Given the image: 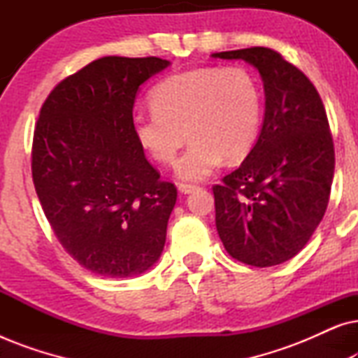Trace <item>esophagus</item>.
I'll use <instances>...</instances> for the list:
<instances>
[{"instance_id":"34e87169","label":"esophagus","mask_w":358,"mask_h":358,"mask_svg":"<svg viewBox=\"0 0 358 358\" xmlns=\"http://www.w3.org/2000/svg\"><path fill=\"white\" fill-rule=\"evenodd\" d=\"M179 192L180 194H192L195 189H197V185L194 184H179Z\"/></svg>"}]
</instances>
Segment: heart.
Returning a JSON list of instances; mask_svg holds the SVG:
<instances>
[{
  "instance_id": "obj_1",
  "label": "heart",
  "mask_w": 358,
  "mask_h": 358,
  "mask_svg": "<svg viewBox=\"0 0 358 358\" xmlns=\"http://www.w3.org/2000/svg\"><path fill=\"white\" fill-rule=\"evenodd\" d=\"M148 114L134 119L138 145L158 163H176L184 180L208 178L223 159L236 163L249 155L262 122V91L243 66H207L166 78L151 91Z\"/></svg>"
}]
</instances>
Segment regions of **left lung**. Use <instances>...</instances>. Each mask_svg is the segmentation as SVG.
I'll use <instances>...</instances> for the list:
<instances>
[{"label":"left lung","instance_id":"8db88e82","mask_svg":"<svg viewBox=\"0 0 358 358\" xmlns=\"http://www.w3.org/2000/svg\"><path fill=\"white\" fill-rule=\"evenodd\" d=\"M244 60L261 75L266 110L256 145L215 185V222L223 246L254 267L295 257L321 223L334 178V145L313 83L266 47L213 53Z\"/></svg>","mask_w":358,"mask_h":358}]
</instances>
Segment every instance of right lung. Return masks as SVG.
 <instances>
[{
    "label": "right lung",
    "mask_w": 358,
    "mask_h": 358,
    "mask_svg": "<svg viewBox=\"0 0 358 358\" xmlns=\"http://www.w3.org/2000/svg\"><path fill=\"white\" fill-rule=\"evenodd\" d=\"M171 62L102 57L55 86L34 130L32 179L68 254L102 277H135L163 252L178 190L134 135L138 87Z\"/></svg>",
    "instance_id": "1"
}]
</instances>
